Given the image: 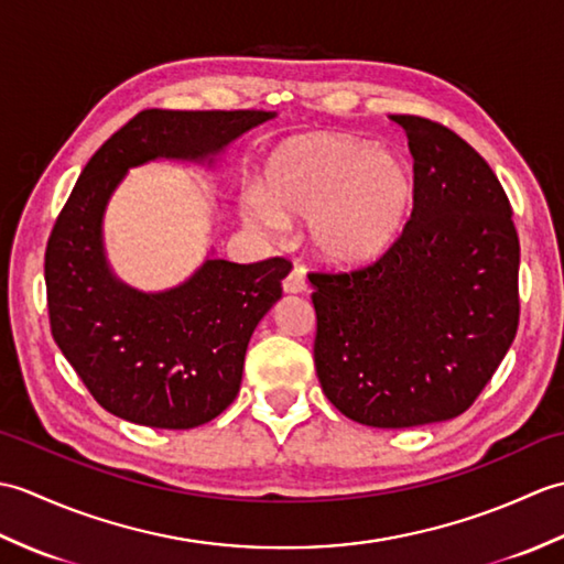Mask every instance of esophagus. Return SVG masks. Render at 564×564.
Listing matches in <instances>:
<instances>
[{
    "label": "esophagus",
    "instance_id": "esophagus-1",
    "mask_svg": "<svg viewBox=\"0 0 564 564\" xmlns=\"http://www.w3.org/2000/svg\"><path fill=\"white\" fill-rule=\"evenodd\" d=\"M283 291L291 293V295H297V293H305L307 291V281L301 269H293L289 275H285L283 281Z\"/></svg>",
    "mask_w": 564,
    "mask_h": 564
}]
</instances>
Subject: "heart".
Here are the masks:
<instances>
[{
	"instance_id": "heart-1",
	"label": "heart",
	"mask_w": 564,
	"mask_h": 564,
	"mask_svg": "<svg viewBox=\"0 0 564 564\" xmlns=\"http://www.w3.org/2000/svg\"><path fill=\"white\" fill-rule=\"evenodd\" d=\"M414 203V174L398 154L339 133L295 135L263 164L261 191L242 196V218L259 232L307 223L313 257L354 271L398 245Z\"/></svg>"
}]
</instances>
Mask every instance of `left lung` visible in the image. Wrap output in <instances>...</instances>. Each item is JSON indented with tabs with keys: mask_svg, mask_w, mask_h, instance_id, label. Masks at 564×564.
Wrapping results in <instances>:
<instances>
[{
	"mask_svg": "<svg viewBox=\"0 0 564 564\" xmlns=\"http://www.w3.org/2000/svg\"><path fill=\"white\" fill-rule=\"evenodd\" d=\"M414 158V208L386 257L310 273L322 392L358 424L463 414L519 329V235L497 174L446 126L390 116Z\"/></svg>",
	"mask_w": 564,
	"mask_h": 564,
	"instance_id": "8db88e82",
	"label": "left lung"
}]
</instances>
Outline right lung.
<instances>
[{"label":"right lung","mask_w":564,"mask_h":564,"mask_svg":"<svg viewBox=\"0 0 564 564\" xmlns=\"http://www.w3.org/2000/svg\"><path fill=\"white\" fill-rule=\"evenodd\" d=\"M273 111L148 109L84 166L45 249L53 339L106 412L152 429H194L232 404L247 344L281 301L289 261L208 257L176 289L142 293L116 279L104 251V213L130 166L213 162Z\"/></svg>","instance_id":"right-lung-1"}]
</instances>
